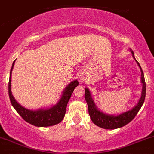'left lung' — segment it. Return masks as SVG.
<instances>
[{"instance_id":"obj_1","label":"left lung","mask_w":154,"mask_h":154,"mask_svg":"<svg viewBox=\"0 0 154 154\" xmlns=\"http://www.w3.org/2000/svg\"><path fill=\"white\" fill-rule=\"evenodd\" d=\"M133 57H134V52L131 51ZM135 60L137 62V64L139 65L141 70V80L142 83V96L139 101L138 104L134 108H132L131 111H126V112L121 114L118 116H113L108 115V114H103V112L100 111L95 106L94 103L91 97V94L88 88L85 89V98L86 100V103L88 104V114H89L91 119L96 125L104 129H116L118 128H121L122 126H125V125L133 120L139 111L140 110L142 105H143L144 101H145V94H146V84H145V77H144L143 72L142 70V68L140 66L138 61L135 59Z\"/></svg>"}]
</instances>
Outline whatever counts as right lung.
I'll use <instances>...</instances> for the list:
<instances>
[{"instance_id": "obj_1", "label": "right lung", "mask_w": 154, "mask_h": 154, "mask_svg": "<svg viewBox=\"0 0 154 154\" xmlns=\"http://www.w3.org/2000/svg\"><path fill=\"white\" fill-rule=\"evenodd\" d=\"M14 62H15V60L12 63L9 81V96L11 103H12L14 109L17 111V112L20 114V116L26 122L35 126L47 127V126L54 125L60 123L64 118L66 111V106L69 103V100H70L74 89L78 85V81L74 80L66 87V89L63 91L62 97L56 106L46 110L40 109L38 110V111H30V110L26 109V108L22 107L20 104H18L12 94V91H11V76H12V72L13 67H14Z\"/></svg>"}]
</instances>
